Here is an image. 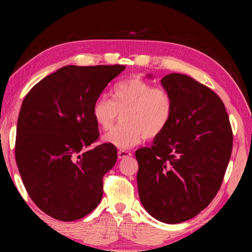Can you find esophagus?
Returning a JSON list of instances; mask_svg holds the SVG:
<instances>
[{
	"mask_svg": "<svg viewBox=\"0 0 252 252\" xmlns=\"http://www.w3.org/2000/svg\"><path fill=\"white\" fill-rule=\"evenodd\" d=\"M129 156H132V153H129V151H126V150H119L118 151V158H119V159H124V158L129 157Z\"/></svg>",
	"mask_w": 252,
	"mask_h": 252,
	"instance_id": "esophagus-1",
	"label": "esophagus"
}]
</instances>
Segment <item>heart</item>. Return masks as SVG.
I'll return each instance as SVG.
<instances>
[{
  "instance_id": "b5f03b06",
  "label": "heart",
  "mask_w": 252,
  "mask_h": 252,
  "mask_svg": "<svg viewBox=\"0 0 252 252\" xmlns=\"http://www.w3.org/2000/svg\"><path fill=\"white\" fill-rule=\"evenodd\" d=\"M173 110V96L167 89L130 78L113 85L111 98L105 95L96 97L92 115L102 130L111 128L120 115L122 123L104 140L119 149H128L144 137L151 140L159 136L167 128Z\"/></svg>"
}]
</instances>
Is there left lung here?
<instances>
[{"label":"left lung","instance_id":"obj_1","mask_svg":"<svg viewBox=\"0 0 252 252\" xmlns=\"http://www.w3.org/2000/svg\"><path fill=\"white\" fill-rule=\"evenodd\" d=\"M160 82L173 96V116L153 146L136 150L137 187L154 218L179 223L197 216L219 191L233 132L223 102L212 89L179 73Z\"/></svg>","mask_w":252,"mask_h":252}]
</instances>
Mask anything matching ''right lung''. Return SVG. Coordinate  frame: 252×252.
Returning <instances> with one entry per match:
<instances>
[{
	"label": "right lung",
	"instance_id": "right-lung-1",
	"mask_svg": "<svg viewBox=\"0 0 252 252\" xmlns=\"http://www.w3.org/2000/svg\"><path fill=\"white\" fill-rule=\"evenodd\" d=\"M124 65H67L37 82L20 108L15 144L23 184L37 208L61 221L91 213L117 148L99 137L93 103Z\"/></svg>",
	"mask_w": 252,
	"mask_h": 252
}]
</instances>
